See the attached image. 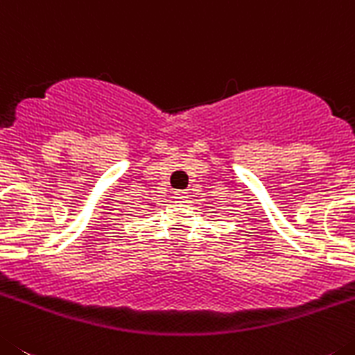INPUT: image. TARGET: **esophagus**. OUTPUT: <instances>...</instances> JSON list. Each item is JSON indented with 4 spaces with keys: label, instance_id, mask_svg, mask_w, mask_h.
<instances>
[{
    "label": "esophagus",
    "instance_id": "34e87169",
    "mask_svg": "<svg viewBox=\"0 0 355 355\" xmlns=\"http://www.w3.org/2000/svg\"><path fill=\"white\" fill-rule=\"evenodd\" d=\"M173 198L178 201V203H184L185 198H189V196H187V193H175Z\"/></svg>",
    "mask_w": 355,
    "mask_h": 355
}]
</instances>
